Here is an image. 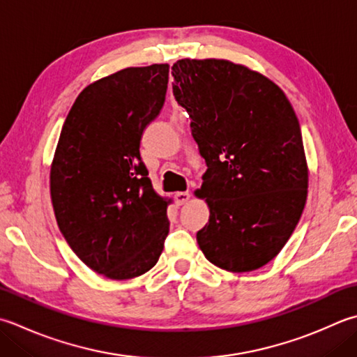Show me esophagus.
Instances as JSON below:
<instances>
[{
  "instance_id": "esophagus-1",
  "label": "esophagus",
  "mask_w": 357,
  "mask_h": 357,
  "mask_svg": "<svg viewBox=\"0 0 357 357\" xmlns=\"http://www.w3.org/2000/svg\"><path fill=\"white\" fill-rule=\"evenodd\" d=\"M190 198H192V195L188 193V192H178V193H174V201H176L178 206L187 204V202L190 201Z\"/></svg>"
}]
</instances>
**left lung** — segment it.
<instances>
[{
  "label": "left lung",
  "mask_w": 357,
  "mask_h": 357,
  "mask_svg": "<svg viewBox=\"0 0 357 357\" xmlns=\"http://www.w3.org/2000/svg\"><path fill=\"white\" fill-rule=\"evenodd\" d=\"M172 74L207 164L195 192L211 212L198 246L225 271L260 269L289 240L308 197L296 111L266 75L229 60L183 59Z\"/></svg>",
  "instance_id": "obj_1"
}]
</instances>
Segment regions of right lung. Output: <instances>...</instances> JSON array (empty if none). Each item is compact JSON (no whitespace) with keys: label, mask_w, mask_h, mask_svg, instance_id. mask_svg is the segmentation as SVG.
<instances>
[{"label":"right lung","mask_w":357,"mask_h":357,"mask_svg":"<svg viewBox=\"0 0 357 357\" xmlns=\"http://www.w3.org/2000/svg\"><path fill=\"white\" fill-rule=\"evenodd\" d=\"M169 65L125 68L77 96L59 137L49 188L74 254L111 280L149 272L169 234L167 207L139 145L165 100Z\"/></svg>","instance_id":"right-lung-1"}]
</instances>
